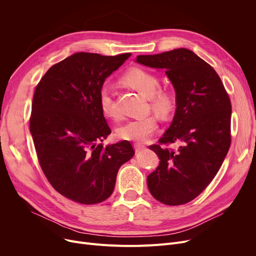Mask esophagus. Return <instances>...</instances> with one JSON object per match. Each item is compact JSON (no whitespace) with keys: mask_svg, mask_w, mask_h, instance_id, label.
Here are the masks:
<instances>
[{"mask_svg":"<svg viewBox=\"0 0 256 256\" xmlns=\"http://www.w3.org/2000/svg\"><path fill=\"white\" fill-rule=\"evenodd\" d=\"M135 150H136V152H141V150H145L146 148V146L145 145H143L142 143H135Z\"/></svg>","mask_w":256,"mask_h":256,"instance_id":"1","label":"esophagus"}]
</instances>
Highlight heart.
Here are the masks:
<instances>
[{"label":"heart","mask_w":256,"mask_h":256,"mask_svg":"<svg viewBox=\"0 0 256 256\" xmlns=\"http://www.w3.org/2000/svg\"><path fill=\"white\" fill-rule=\"evenodd\" d=\"M121 82L135 89L141 96L150 98V104L158 113L167 115L174 106V96L168 89H162L158 78L141 67H132L121 78ZM98 104L102 113L109 118H117L118 113L110 90L102 87L98 92ZM158 128L154 116L134 119L117 130V137L121 140L143 142L148 139Z\"/></svg>","instance_id":"1"}]
</instances>
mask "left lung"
Segmentation results:
<instances>
[{"mask_svg": "<svg viewBox=\"0 0 256 256\" xmlns=\"http://www.w3.org/2000/svg\"><path fill=\"white\" fill-rule=\"evenodd\" d=\"M136 62L162 68L176 92V110L169 128L150 146L158 167L147 176L152 195L167 206L196 198L216 176L232 143V102L218 74L186 48L140 55ZM180 142L178 150L169 144Z\"/></svg>", "mask_w": 256, "mask_h": 256, "instance_id": "left-lung-1", "label": "left lung"}]
</instances>
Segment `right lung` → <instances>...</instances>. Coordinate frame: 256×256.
<instances>
[{"instance_id":"add662e5","label":"right lung","mask_w":256,"mask_h":256,"mask_svg":"<svg viewBox=\"0 0 256 256\" xmlns=\"http://www.w3.org/2000/svg\"><path fill=\"white\" fill-rule=\"evenodd\" d=\"M130 56L74 54L52 65L35 88L30 132L38 162L54 189L76 202L109 198L120 166L135 154L128 141L100 144L111 130L98 92Z\"/></svg>"}]
</instances>
